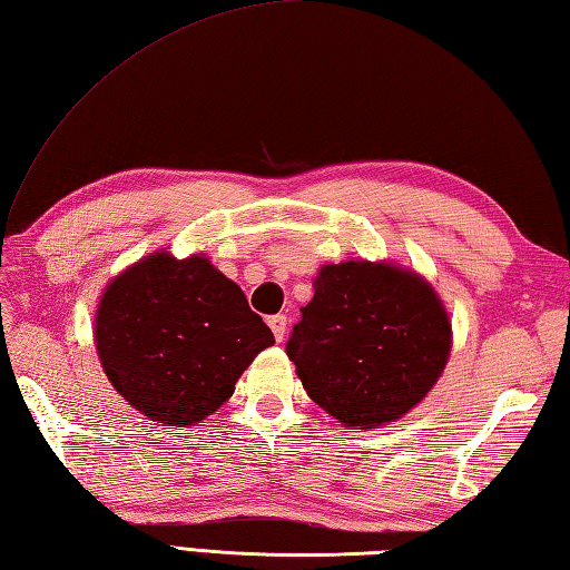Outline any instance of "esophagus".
<instances>
[{
    "mask_svg": "<svg viewBox=\"0 0 570 570\" xmlns=\"http://www.w3.org/2000/svg\"><path fill=\"white\" fill-rule=\"evenodd\" d=\"M269 326H272V331H274V338L282 343L284 341V336H286V316H272L269 318Z\"/></svg>",
    "mask_w": 570,
    "mask_h": 570,
    "instance_id": "obj_1",
    "label": "esophagus"
}]
</instances>
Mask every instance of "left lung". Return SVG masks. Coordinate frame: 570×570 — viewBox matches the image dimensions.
I'll return each mask as SVG.
<instances>
[{"label": "left lung", "mask_w": 570, "mask_h": 570, "mask_svg": "<svg viewBox=\"0 0 570 570\" xmlns=\"http://www.w3.org/2000/svg\"><path fill=\"white\" fill-rule=\"evenodd\" d=\"M286 343L308 397L345 428L373 430L438 383L452 323L432 284L387 262L326 264Z\"/></svg>", "instance_id": "8db88e82"}]
</instances>
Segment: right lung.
Segmentation results:
<instances>
[{
	"label": "right lung",
	"mask_w": 570,
	"mask_h": 570,
	"mask_svg": "<svg viewBox=\"0 0 570 570\" xmlns=\"http://www.w3.org/2000/svg\"><path fill=\"white\" fill-rule=\"evenodd\" d=\"M96 351L110 385L153 422L189 428L225 405L274 343L242 288L203 254L155 252L106 286Z\"/></svg>",
	"instance_id": "right-lung-1"
}]
</instances>
